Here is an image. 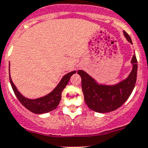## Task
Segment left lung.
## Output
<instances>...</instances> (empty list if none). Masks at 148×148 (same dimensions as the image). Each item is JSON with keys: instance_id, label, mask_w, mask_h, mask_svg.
<instances>
[{"instance_id": "left-lung-1", "label": "left lung", "mask_w": 148, "mask_h": 148, "mask_svg": "<svg viewBox=\"0 0 148 148\" xmlns=\"http://www.w3.org/2000/svg\"><path fill=\"white\" fill-rule=\"evenodd\" d=\"M124 35L127 40L132 43L130 37L125 31ZM133 70L129 76L112 86L100 85L92 77L83 70H78V74L82 78V87L84 101L88 108L98 113H109L120 108L130 97L135 87L137 78V60L134 54L132 58Z\"/></svg>"}]
</instances>
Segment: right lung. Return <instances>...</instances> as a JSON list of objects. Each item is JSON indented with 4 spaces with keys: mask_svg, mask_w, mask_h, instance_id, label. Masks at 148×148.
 <instances>
[{
    "mask_svg": "<svg viewBox=\"0 0 148 148\" xmlns=\"http://www.w3.org/2000/svg\"><path fill=\"white\" fill-rule=\"evenodd\" d=\"M75 73H76L75 71H73L66 74L63 77L60 83L54 89L53 91H52L48 95H45L44 97L39 98L37 99H29L23 96L20 92H18L16 87L13 84L10 75V81L13 91L15 92L19 101L22 104V105L24 106L27 109H28L32 113H36V114H42V113L50 112L57 108L59 104L60 101H61V92H62L63 90L65 88L70 81V77Z\"/></svg>",
    "mask_w": 148,
    "mask_h": 148,
    "instance_id": "right-lung-1",
    "label": "right lung"
}]
</instances>
